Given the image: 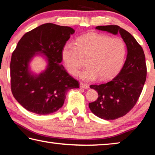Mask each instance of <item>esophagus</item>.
<instances>
[{"instance_id": "esophagus-1", "label": "esophagus", "mask_w": 155, "mask_h": 155, "mask_svg": "<svg viewBox=\"0 0 155 155\" xmlns=\"http://www.w3.org/2000/svg\"><path fill=\"white\" fill-rule=\"evenodd\" d=\"M80 87L81 88H83V89H88L89 88V85L86 83H80Z\"/></svg>"}]
</instances>
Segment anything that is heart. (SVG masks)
Listing matches in <instances>:
<instances>
[{"instance_id": "heart-1", "label": "heart", "mask_w": 155, "mask_h": 155, "mask_svg": "<svg viewBox=\"0 0 155 155\" xmlns=\"http://www.w3.org/2000/svg\"><path fill=\"white\" fill-rule=\"evenodd\" d=\"M77 44L68 42L62 50L65 66L73 75L78 74L87 58L88 66L80 74L83 80H108L122 66L127 49L121 38L90 33L79 37Z\"/></svg>"}]
</instances>
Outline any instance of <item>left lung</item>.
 Here are the masks:
<instances>
[{
  "label": "left lung",
  "instance_id": "obj_1",
  "mask_svg": "<svg viewBox=\"0 0 155 155\" xmlns=\"http://www.w3.org/2000/svg\"><path fill=\"white\" fill-rule=\"evenodd\" d=\"M96 28L120 34L127 46V59L119 74L108 83L90 85L98 94V99L89 103L91 111L100 118L115 120L133 109L142 91L147 74L145 54L134 37L119 26H98Z\"/></svg>",
  "mask_w": 155,
  "mask_h": 155
}]
</instances>
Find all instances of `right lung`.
<instances>
[{
  "instance_id": "add662e5",
  "label": "right lung",
  "mask_w": 155,
  "mask_h": 155,
  "mask_svg": "<svg viewBox=\"0 0 155 155\" xmlns=\"http://www.w3.org/2000/svg\"><path fill=\"white\" fill-rule=\"evenodd\" d=\"M74 32L70 27L46 23L25 33L18 41L10 64L11 88L14 98L28 111L52 114L62 107L68 90L79 87L78 81L60 64L63 48ZM36 56L47 62L39 74L30 65Z\"/></svg>"
}]
</instances>
